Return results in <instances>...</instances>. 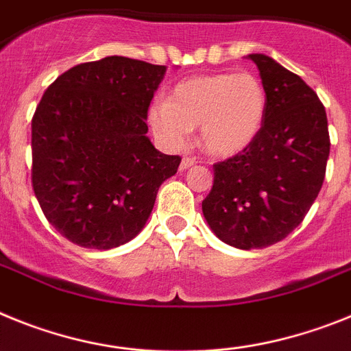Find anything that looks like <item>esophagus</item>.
Wrapping results in <instances>:
<instances>
[{"instance_id":"1","label":"esophagus","mask_w":351,"mask_h":351,"mask_svg":"<svg viewBox=\"0 0 351 351\" xmlns=\"http://www.w3.org/2000/svg\"><path fill=\"white\" fill-rule=\"evenodd\" d=\"M196 164V158L193 157H184L182 158V162H180V171H185L189 167H193Z\"/></svg>"}]
</instances>
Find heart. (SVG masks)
Segmentation results:
<instances>
[{
	"instance_id": "1",
	"label": "heart",
	"mask_w": 351,
	"mask_h": 351,
	"mask_svg": "<svg viewBox=\"0 0 351 351\" xmlns=\"http://www.w3.org/2000/svg\"><path fill=\"white\" fill-rule=\"evenodd\" d=\"M267 114V91L251 72H221L189 77L167 102L148 109V123L167 150H184L199 127L201 146L215 157H233L258 138Z\"/></svg>"
}]
</instances>
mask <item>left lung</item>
Here are the masks:
<instances>
[{
  "mask_svg": "<svg viewBox=\"0 0 351 351\" xmlns=\"http://www.w3.org/2000/svg\"><path fill=\"white\" fill-rule=\"evenodd\" d=\"M267 91L258 138L213 164L203 215L222 242L263 249L281 242L318 197L330 154L327 112L313 88L265 54H249Z\"/></svg>",
  "mask_w": 351,
  "mask_h": 351,
  "instance_id": "left-lung-1",
  "label": "left lung"
}]
</instances>
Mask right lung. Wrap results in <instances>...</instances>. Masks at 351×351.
Segmentation results:
<instances>
[{
    "label": "right lung",
    "mask_w": 351,
    "mask_h": 351,
    "mask_svg": "<svg viewBox=\"0 0 351 351\" xmlns=\"http://www.w3.org/2000/svg\"><path fill=\"white\" fill-rule=\"evenodd\" d=\"M164 65L125 56L72 66L32 120V184L45 219L86 249L118 247L145 228L182 158L152 145L148 108Z\"/></svg>",
    "instance_id": "add662e5"
}]
</instances>
